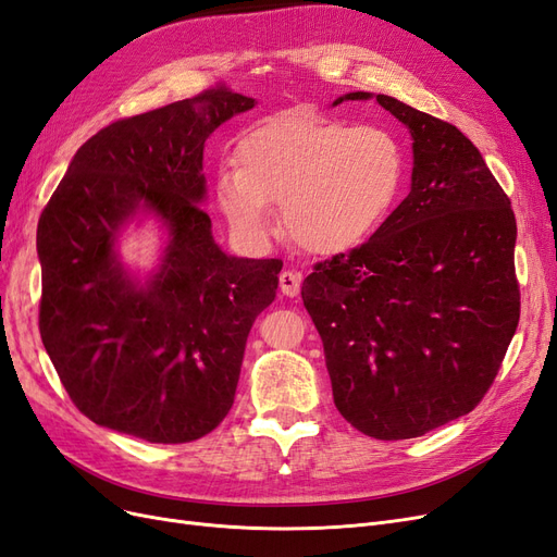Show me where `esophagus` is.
Here are the masks:
<instances>
[{
    "instance_id": "esophagus-1",
    "label": "esophagus",
    "mask_w": 557,
    "mask_h": 557,
    "mask_svg": "<svg viewBox=\"0 0 557 557\" xmlns=\"http://www.w3.org/2000/svg\"><path fill=\"white\" fill-rule=\"evenodd\" d=\"M278 287L281 293L287 295V297H297L299 295V287H301V274L299 272H293L287 270L278 276Z\"/></svg>"
}]
</instances>
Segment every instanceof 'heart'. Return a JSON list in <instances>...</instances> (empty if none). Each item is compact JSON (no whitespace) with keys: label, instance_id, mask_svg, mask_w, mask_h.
I'll return each mask as SVG.
<instances>
[{"label":"heart","instance_id":"heart-1","mask_svg":"<svg viewBox=\"0 0 557 557\" xmlns=\"http://www.w3.org/2000/svg\"><path fill=\"white\" fill-rule=\"evenodd\" d=\"M237 170H223L216 200L246 239H267L283 205L285 233L313 256H343L369 242L396 207L408 154L392 131L322 117L272 114L246 131Z\"/></svg>","mask_w":557,"mask_h":557}]
</instances>
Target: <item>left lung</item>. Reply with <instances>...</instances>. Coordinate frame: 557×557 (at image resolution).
I'll use <instances>...</instances> for the list:
<instances>
[{"instance_id": "8db88e82", "label": "left lung", "mask_w": 557, "mask_h": 557, "mask_svg": "<svg viewBox=\"0 0 557 557\" xmlns=\"http://www.w3.org/2000/svg\"><path fill=\"white\" fill-rule=\"evenodd\" d=\"M350 91L334 101H367ZM412 136V186L355 251L318 262L301 299L338 412L375 440L419 437L491 389L519 327L513 209L454 124L377 94Z\"/></svg>"}]
</instances>
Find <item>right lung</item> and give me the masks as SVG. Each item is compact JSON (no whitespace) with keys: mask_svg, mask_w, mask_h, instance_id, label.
<instances>
[{"mask_svg":"<svg viewBox=\"0 0 557 557\" xmlns=\"http://www.w3.org/2000/svg\"><path fill=\"white\" fill-rule=\"evenodd\" d=\"M251 96L216 85L91 136L36 230L38 332L73 406L147 443L212 433L233 408L248 332L276 297L278 258L225 256L205 200V140ZM147 208L169 227L160 272L133 282L113 253Z\"/></svg>","mask_w":557,"mask_h":557,"instance_id":"add662e5","label":"right lung"}]
</instances>
